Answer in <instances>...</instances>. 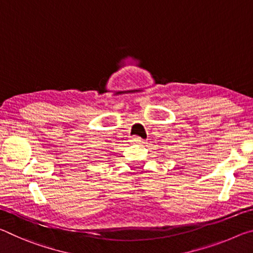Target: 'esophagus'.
Wrapping results in <instances>:
<instances>
[{
  "label": "esophagus",
  "instance_id": "1",
  "mask_svg": "<svg viewBox=\"0 0 253 253\" xmlns=\"http://www.w3.org/2000/svg\"><path fill=\"white\" fill-rule=\"evenodd\" d=\"M130 142L131 143H144V140L140 138V137H138V136H131L130 137Z\"/></svg>",
  "mask_w": 253,
  "mask_h": 253
}]
</instances>
